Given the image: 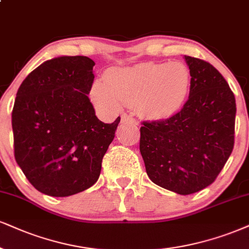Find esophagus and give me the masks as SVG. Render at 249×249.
<instances>
[{"label":"esophagus","instance_id":"34e87169","mask_svg":"<svg viewBox=\"0 0 249 249\" xmlns=\"http://www.w3.org/2000/svg\"><path fill=\"white\" fill-rule=\"evenodd\" d=\"M121 121L122 122H127V124H136L135 119L131 118V116H129L128 114H122Z\"/></svg>","mask_w":249,"mask_h":249}]
</instances>
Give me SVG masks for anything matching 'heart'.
<instances>
[{
	"label": "heart",
	"instance_id": "heart-1",
	"mask_svg": "<svg viewBox=\"0 0 249 249\" xmlns=\"http://www.w3.org/2000/svg\"><path fill=\"white\" fill-rule=\"evenodd\" d=\"M192 73L185 63L144 62L107 70L97 79L91 97L98 106L119 110L122 103L136 105L145 118L161 120L179 112L189 94Z\"/></svg>",
	"mask_w": 249,
	"mask_h": 249
}]
</instances>
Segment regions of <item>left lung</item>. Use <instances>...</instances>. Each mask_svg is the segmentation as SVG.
<instances>
[{
  "mask_svg": "<svg viewBox=\"0 0 249 249\" xmlns=\"http://www.w3.org/2000/svg\"><path fill=\"white\" fill-rule=\"evenodd\" d=\"M188 100L166 120L143 121L140 151L153 183L180 195L216 180L234 145L235 98L213 64L186 56Z\"/></svg>",
  "mask_w": 249,
  "mask_h": 249,
  "instance_id": "left-lung-1",
  "label": "left lung"
}]
</instances>
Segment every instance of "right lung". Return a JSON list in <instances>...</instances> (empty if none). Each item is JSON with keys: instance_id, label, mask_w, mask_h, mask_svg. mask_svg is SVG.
<instances>
[{"instance_id": "1", "label": "right lung", "mask_w": 249, "mask_h": 249, "mask_svg": "<svg viewBox=\"0 0 249 249\" xmlns=\"http://www.w3.org/2000/svg\"><path fill=\"white\" fill-rule=\"evenodd\" d=\"M94 62L60 56L31 71L12 109L15 159L42 194L64 197L90 188L114 140L120 116L104 124L89 99Z\"/></svg>"}]
</instances>
